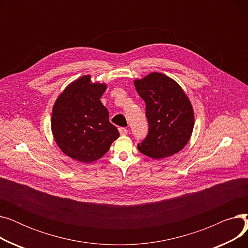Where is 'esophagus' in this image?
Wrapping results in <instances>:
<instances>
[{
  "instance_id": "obj_1",
  "label": "esophagus",
  "mask_w": 248,
  "mask_h": 248,
  "mask_svg": "<svg viewBox=\"0 0 248 248\" xmlns=\"http://www.w3.org/2000/svg\"><path fill=\"white\" fill-rule=\"evenodd\" d=\"M119 131H120V134H121L122 136H124V135L127 134V129H126L125 127H120Z\"/></svg>"
}]
</instances>
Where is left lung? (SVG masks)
<instances>
[{
	"label": "left lung",
	"mask_w": 248,
	"mask_h": 248,
	"mask_svg": "<svg viewBox=\"0 0 248 248\" xmlns=\"http://www.w3.org/2000/svg\"><path fill=\"white\" fill-rule=\"evenodd\" d=\"M146 103L149 131L138 145L139 151L159 160L183 149L194 127V113L184 91L170 77L153 72L135 81Z\"/></svg>",
	"instance_id": "1"
}]
</instances>
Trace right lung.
Here are the masks:
<instances>
[{"label": "right lung", "mask_w": 248, "mask_h": 248, "mask_svg": "<svg viewBox=\"0 0 248 248\" xmlns=\"http://www.w3.org/2000/svg\"><path fill=\"white\" fill-rule=\"evenodd\" d=\"M106 89V84L91 83L90 76H82L65 88L54 104L52 132L61 151L76 161L98 160L120 137L100 101Z\"/></svg>", "instance_id": "add662e5"}]
</instances>
